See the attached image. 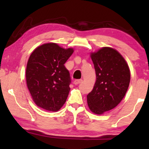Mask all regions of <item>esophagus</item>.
Segmentation results:
<instances>
[{
	"instance_id": "34e87169",
	"label": "esophagus",
	"mask_w": 149,
	"mask_h": 149,
	"mask_svg": "<svg viewBox=\"0 0 149 149\" xmlns=\"http://www.w3.org/2000/svg\"><path fill=\"white\" fill-rule=\"evenodd\" d=\"M82 82V80L81 79H78V80H75L74 81H73V83H74L75 85H78L79 83H80Z\"/></svg>"
}]
</instances>
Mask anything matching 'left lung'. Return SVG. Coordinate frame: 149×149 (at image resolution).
I'll return each instance as SVG.
<instances>
[{
	"label": "left lung",
	"instance_id": "obj_1",
	"mask_svg": "<svg viewBox=\"0 0 149 149\" xmlns=\"http://www.w3.org/2000/svg\"><path fill=\"white\" fill-rule=\"evenodd\" d=\"M97 80L93 90L87 95L90 109L95 114L115 108L125 95L130 81L129 66L116 49L104 47L91 53Z\"/></svg>",
	"mask_w": 149,
	"mask_h": 149
}]
</instances>
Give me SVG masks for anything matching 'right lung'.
I'll list each match as a JSON object with an SVG mask.
<instances>
[{
  "label": "right lung",
  "mask_w": 149,
  "mask_h": 149,
  "mask_svg": "<svg viewBox=\"0 0 149 149\" xmlns=\"http://www.w3.org/2000/svg\"><path fill=\"white\" fill-rule=\"evenodd\" d=\"M73 52L57 44L45 43L31 53L26 70V84L38 107L57 111L69 95L71 80L64 64Z\"/></svg>",
  "instance_id": "1"
}]
</instances>
